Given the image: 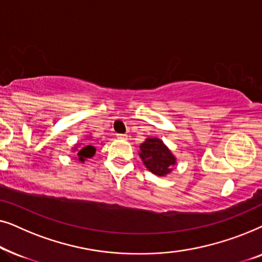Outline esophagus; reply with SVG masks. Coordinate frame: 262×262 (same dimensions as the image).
Segmentation results:
<instances>
[{
  "label": "esophagus",
  "mask_w": 262,
  "mask_h": 262,
  "mask_svg": "<svg viewBox=\"0 0 262 262\" xmlns=\"http://www.w3.org/2000/svg\"><path fill=\"white\" fill-rule=\"evenodd\" d=\"M116 136L118 139H126L127 138V135H125V134H117Z\"/></svg>",
  "instance_id": "34e87169"
}]
</instances>
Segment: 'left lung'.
Masks as SVG:
<instances>
[{
  "label": "left lung",
  "instance_id": "left-lung-1",
  "mask_svg": "<svg viewBox=\"0 0 262 262\" xmlns=\"http://www.w3.org/2000/svg\"><path fill=\"white\" fill-rule=\"evenodd\" d=\"M139 148H141L139 156L148 170L159 177H164L170 173L171 167L177 161L170 150L163 144L161 139L146 138Z\"/></svg>",
  "mask_w": 262,
  "mask_h": 262
}]
</instances>
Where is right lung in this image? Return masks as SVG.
I'll list each match as a JSON object with an SVG mask.
<instances>
[{
    "label": "right lung",
    "mask_w": 262,
    "mask_h": 262,
    "mask_svg": "<svg viewBox=\"0 0 262 262\" xmlns=\"http://www.w3.org/2000/svg\"><path fill=\"white\" fill-rule=\"evenodd\" d=\"M76 148L74 149V151H77L76 154L78 156V161H81V162H84V160L91 159V157L94 156V154H95V148L92 145H85L82 149H78V150Z\"/></svg>",
    "instance_id": "right-lung-1"
}]
</instances>
